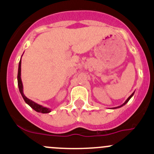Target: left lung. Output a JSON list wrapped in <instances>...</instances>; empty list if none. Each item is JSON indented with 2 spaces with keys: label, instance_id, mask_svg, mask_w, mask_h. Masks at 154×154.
Wrapping results in <instances>:
<instances>
[{
  "label": "left lung",
  "instance_id": "left-lung-1",
  "mask_svg": "<svg viewBox=\"0 0 154 154\" xmlns=\"http://www.w3.org/2000/svg\"><path fill=\"white\" fill-rule=\"evenodd\" d=\"M134 93H132V94H131V96H129V98H128V99H126V101H125V102L124 103V104H121V105H120V106H118V107H113V108H112V109H117V108H120V107H123V106H124V105H125V104H126V103H127L128 102H129V99H131V97H132V96H133V95H134Z\"/></svg>",
  "mask_w": 154,
  "mask_h": 154
}]
</instances>
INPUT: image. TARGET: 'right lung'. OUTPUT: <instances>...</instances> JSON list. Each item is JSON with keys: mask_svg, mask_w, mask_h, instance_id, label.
I'll list each match as a JSON object with an SVG mask.
<instances>
[{"mask_svg": "<svg viewBox=\"0 0 154 154\" xmlns=\"http://www.w3.org/2000/svg\"><path fill=\"white\" fill-rule=\"evenodd\" d=\"M22 58V57H21ZM17 83H18V87H19V91L21 94L22 96H23V99L25 102L26 104H28V105L30 106V107L33 108L35 111L38 112H41V113H49L51 112L52 109H50V108H47L44 107V106L40 105V104H37V103L34 102L33 101L30 100V99H28L26 96H25L24 93H23V82H22V80H21V59L20 60L19 63V66H18V74H17Z\"/></svg>", "mask_w": 154, "mask_h": 154, "instance_id": "right-lung-1", "label": "right lung"}]
</instances>
